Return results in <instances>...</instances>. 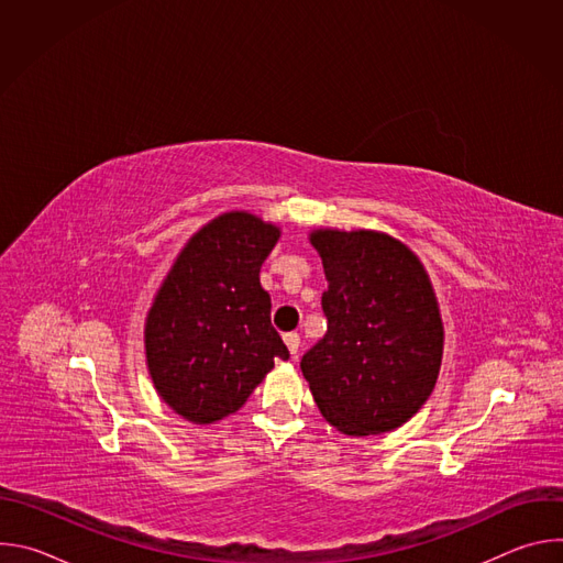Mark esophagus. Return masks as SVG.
Here are the masks:
<instances>
[{
  "label": "esophagus",
  "mask_w": 563,
  "mask_h": 563,
  "mask_svg": "<svg viewBox=\"0 0 563 563\" xmlns=\"http://www.w3.org/2000/svg\"><path fill=\"white\" fill-rule=\"evenodd\" d=\"M283 341H285V345H287L289 354L296 358V354H298V347H300V336H298L296 332H289V334H285V336H283Z\"/></svg>",
  "instance_id": "34e87169"
}]
</instances>
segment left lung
<instances>
[{
  "label": "left lung",
  "mask_w": 563,
  "mask_h": 563,
  "mask_svg": "<svg viewBox=\"0 0 563 563\" xmlns=\"http://www.w3.org/2000/svg\"><path fill=\"white\" fill-rule=\"evenodd\" d=\"M328 334L300 361L316 406L339 432L383 434L410 421L434 389L443 323L417 254L380 231L316 229Z\"/></svg>",
  "instance_id": "8db88e82"
}]
</instances>
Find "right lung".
I'll return each instance as SVG.
<instances>
[{
    "label": "right lung",
    "mask_w": 563,
    "mask_h": 563,
    "mask_svg": "<svg viewBox=\"0 0 563 563\" xmlns=\"http://www.w3.org/2000/svg\"><path fill=\"white\" fill-rule=\"evenodd\" d=\"M278 238L280 229L254 213H222L189 238L153 298L144 325L148 374L187 421L233 415L274 361L289 358L261 287Z\"/></svg>",
    "instance_id": "right-lung-1"
}]
</instances>
